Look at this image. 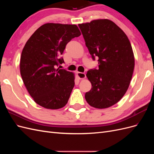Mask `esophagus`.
Wrapping results in <instances>:
<instances>
[{"label":"esophagus","instance_id":"obj_1","mask_svg":"<svg viewBox=\"0 0 154 154\" xmlns=\"http://www.w3.org/2000/svg\"><path fill=\"white\" fill-rule=\"evenodd\" d=\"M76 74H77V76H78V78L80 79V80H83V79H85L86 78V75H85V73L77 72Z\"/></svg>","mask_w":154,"mask_h":154}]
</instances>
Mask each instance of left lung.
I'll list each match as a JSON object with an SVG mask.
<instances>
[{
  "instance_id": "obj_1",
  "label": "left lung",
  "mask_w": 154,
  "mask_h": 154,
  "mask_svg": "<svg viewBox=\"0 0 154 154\" xmlns=\"http://www.w3.org/2000/svg\"><path fill=\"white\" fill-rule=\"evenodd\" d=\"M78 26L92 58H98V69L86 74L92 88L85 100L94 108H109L122 98L130 85L135 66L132 45L124 31L109 19Z\"/></svg>"
}]
</instances>
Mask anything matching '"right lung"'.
<instances>
[{"label":"right lung","instance_id":"add662e5","mask_svg":"<svg viewBox=\"0 0 154 154\" xmlns=\"http://www.w3.org/2000/svg\"><path fill=\"white\" fill-rule=\"evenodd\" d=\"M81 35L75 24L47 23L27 41L21 54L20 71L23 82L36 103L48 109L66 105L74 86L72 72L57 67L69 42Z\"/></svg>","mask_w":154,"mask_h":154}]
</instances>
